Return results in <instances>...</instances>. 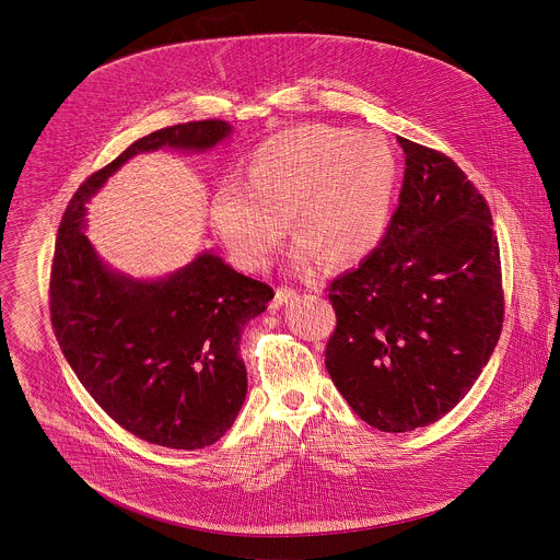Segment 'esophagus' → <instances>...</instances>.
I'll list each match as a JSON object with an SVG mask.
<instances>
[{"label": "esophagus", "mask_w": 560, "mask_h": 560, "mask_svg": "<svg viewBox=\"0 0 560 560\" xmlns=\"http://www.w3.org/2000/svg\"><path fill=\"white\" fill-rule=\"evenodd\" d=\"M295 295H298L295 289H291V287H280V289L276 291L273 300H271V308H278V306L287 304V302H289L291 298H295Z\"/></svg>", "instance_id": "1"}]
</instances>
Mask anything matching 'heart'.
<instances>
[{
    "label": "heart",
    "instance_id": "1",
    "mask_svg": "<svg viewBox=\"0 0 560 560\" xmlns=\"http://www.w3.org/2000/svg\"><path fill=\"white\" fill-rule=\"evenodd\" d=\"M399 155L382 133L304 125L265 140L247 165V187L226 183L211 222L247 267H262L293 220L300 260L329 265L364 258L388 226Z\"/></svg>",
    "mask_w": 560,
    "mask_h": 560
}]
</instances>
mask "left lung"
I'll use <instances>...</instances> for the list:
<instances>
[{
	"label": "left lung",
	"instance_id": "left-lung-1",
	"mask_svg": "<svg viewBox=\"0 0 560 560\" xmlns=\"http://www.w3.org/2000/svg\"><path fill=\"white\" fill-rule=\"evenodd\" d=\"M405 176L388 231L327 291L336 327L325 369L371 427L405 433L464 399L504 320L491 211L464 170L399 138Z\"/></svg>",
	"mask_w": 560,
	"mask_h": 560
}]
</instances>
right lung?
I'll use <instances>...</instances> for the list:
<instances>
[{"label": "right lung", "instance_id": "1", "mask_svg": "<svg viewBox=\"0 0 560 560\" xmlns=\"http://www.w3.org/2000/svg\"><path fill=\"white\" fill-rule=\"evenodd\" d=\"M229 133L211 118L140 138L81 183L58 229L49 313L62 353L112 420L165 448L196 451L233 427L247 393L241 334L273 289L209 252L163 280L114 273L81 231L83 205L138 153L207 151Z\"/></svg>", "mask_w": 560, "mask_h": 560}]
</instances>
